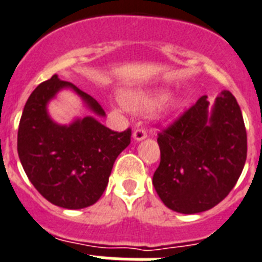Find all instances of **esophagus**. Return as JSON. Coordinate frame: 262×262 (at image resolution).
<instances>
[{"instance_id":"obj_1","label":"esophagus","mask_w":262,"mask_h":262,"mask_svg":"<svg viewBox=\"0 0 262 262\" xmlns=\"http://www.w3.org/2000/svg\"><path fill=\"white\" fill-rule=\"evenodd\" d=\"M133 138H135L136 141H141L144 138H146V130H145L144 127H138L133 132Z\"/></svg>"}]
</instances>
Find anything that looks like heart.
<instances>
[{
    "label": "heart",
    "instance_id": "b5f03b06",
    "mask_svg": "<svg viewBox=\"0 0 262 262\" xmlns=\"http://www.w3.org/2000/svg\"><path fill=\"white\" fill-rule=\"evenodd\" d=\"M165 98V92H127L122 94V102L125 106L135 112L150 111L161 104ZM181 105V100H173L169 105V111H179Z\"/></svg>",
    "mask_w": 262,
    "mask_h": 262
}]
</instances>
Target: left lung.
Wrapping results in <instances>:
<instances>
[{
	"mask_svg": "<svg viewBox=\"0 0 262 262\" xmlns=\"http://www.w3.org/2000/svg\"><path fill=\"white\" fill-rule=\"evenodd\" d=\"M206 96L158 133L161 161L153 174L158 197L184 214L205 212L234 188L247 161L243 113L224 90L209 113Z\"/></svg>",
	"mask_w": 262,
	"mask_h": 262,
	"instance_id": "1",
	"label": "left lung"
}]
</instances>
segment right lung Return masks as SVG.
<instances>
[{
    "mask_svg": "<svg viewBox=\"0 0 262 262\" xmlns=\"http://www.w3.org/2000/svg\"><path fill=\"white\" fill-rule=\"evenodd\" d=\"M63 88L74 90L94 113L105 116L92 96L54 74L39 83L26 101L17 150L39 194L65 209H82L102 195L116 158L130 144L132 130H111L94 117L78 118L70 125L56 124L46 105Z\"/></svg>",
    "mask_w": 262,
    "mask_h": 262,
    "instance_id": "right-lung-1",
    "label": "right lung"
}]
</instances>
